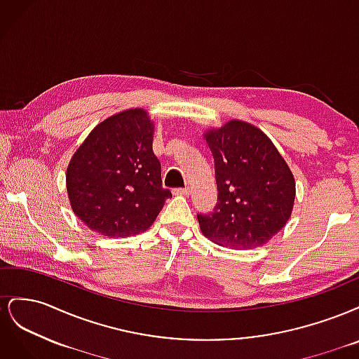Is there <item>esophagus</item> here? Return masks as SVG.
<instances>
[{
    "label": "esophagus",
    "instance_id": "1",
    "mask_svg": "<svg viewBox=\"0 0 359 359\" xmlns=\"http://www.w3.org/2000/svg\"><path fill=\"white\" fill-rule=\"evenodd\" d=\"M175 193L177 194H182V196H189V194L191 193V190H190V187H184V189H177Z\"/></svg>",
    "mask_w": 359,
    "mask_h": 359
}]
</instances>
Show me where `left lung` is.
<instances>
[{"label":"left lung","mask_w":359,"mask_h":359,"mask_svg":"<svg viewBox=\"0 0 359 359\" xmlns=\"http://www.w3.org/2000/svg\"><path fill=\"white\" fill-rule=\"evenodd\" d=\"M215 169L217 205L198 214L202 233L223 247L255 248L277 235L293 210L295 178L262 130L240 119L206 130Z\"/></svg>","instance_id":"1"}]
</instances>
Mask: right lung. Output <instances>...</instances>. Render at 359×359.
Wrapping results in <instances>:
<instances>
[{"mask_svg":"<svg viewBox=\"0 0 359 359\" xmlns=\"http://www.w3.org/2000/svg\"><path fill=\"white\" fill-rule=\"evenodd\" d=\"M153 135L147 111L127 109L102 121L73 154L66 175L69 199L91 231L109 238L137 235L172 198L161 187Z\"/></svg>","mask_w":359,"mask_h":359,"instance_id":"1","label":"right lung"}]
</instances>
